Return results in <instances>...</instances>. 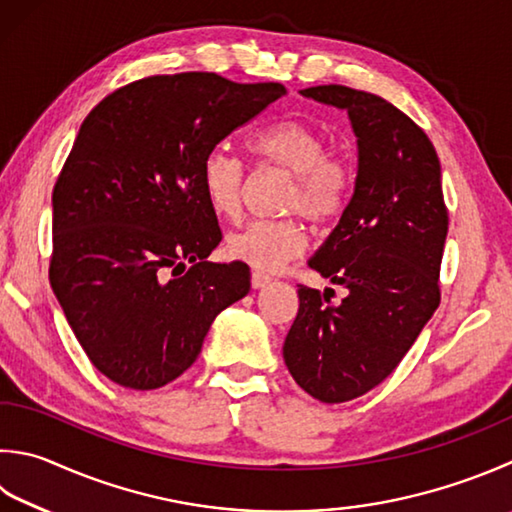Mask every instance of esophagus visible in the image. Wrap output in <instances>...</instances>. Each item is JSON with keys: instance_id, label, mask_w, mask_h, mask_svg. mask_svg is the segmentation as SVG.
Segmentation results:
<instances>
[{"instance_id": "esophagus-1", "label": "esophagus", "mask_w": 512, "mask_h": 512, "mask_svg": "<svg viewBox=\"0 0 512 512\" xmlns=\"http://www.w3.org/2000/svg\"><path fill=\"white\" fill-rule=\"evenodd\" d=\"M269 283V276H265L263 272H252V287L260 289Z\"/></svg>"}]
</instances>
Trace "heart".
Segmentation results:
<instances>
[{
  "instance_id": "obj_1",
  "label": "heart",
  "mask_w": 512,
  "mask_h": 512,
  "mask_svg": "<svg viewBox=\"0 0 512 512\" xmlns=\"http://www.w3.org/2000/svg\"><path fill=\"white\" fill-rule=\"evenodd\" d=\"M318 129L298 120H278L247 138V151L265 167L292 176L283 211L301 214L312 225H332L350 200L354 169L345 153L325 149ZM207 205L227 220L243 216L249 176L243 162L223 149L207 153L200 167ZM305 227L298 218L256 220L227 236V254L256 272H278L305 252Z\"/></svg>"
}]
</instances>
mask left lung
Returning <instances> with one entry per match:
<instances>
[{
  "instance_id": "8db88e82",
  "label": "left lung",
  "mask_w": 512,
  "mask_h": 512,
  "mask_svg": "<svg viewBox=\"0 0 512 512\" xmlns=\"http://www.w3.org/2000/svg\"><path fill=\"white\" fill-rule=\"evenodd\" d=\"M301 93L350 115L359 171L339 225L310 260L347 296L332 305L327 294L298 285L283 356L307 394L343 403L388 379L439 307L448 209L437 151L406 113L341 84Z\"/></svg>"
}]
</instances>
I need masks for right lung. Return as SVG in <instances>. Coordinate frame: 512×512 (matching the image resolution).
Instances as JSON below:
<instances>
[{
	"label": "right lung",
	"instance_id": "add662e5",
	"mask_svg": "<svg viewBox=\"0 0 512 512\" xmlns=\"http://www.w3.org/2000/svg\"><path fill=\"white\" fill-rule=\"evenodd\" d=\"M281 95L278 82L151 75L86 115L53 189L48 278L106 379L131 390L178 379L214 318L247 296L245 263L207 260L223 231L200 167Z\"/></svg>",
	"mask_w": 512,
	"mask_h": 512
}]
</instances>
